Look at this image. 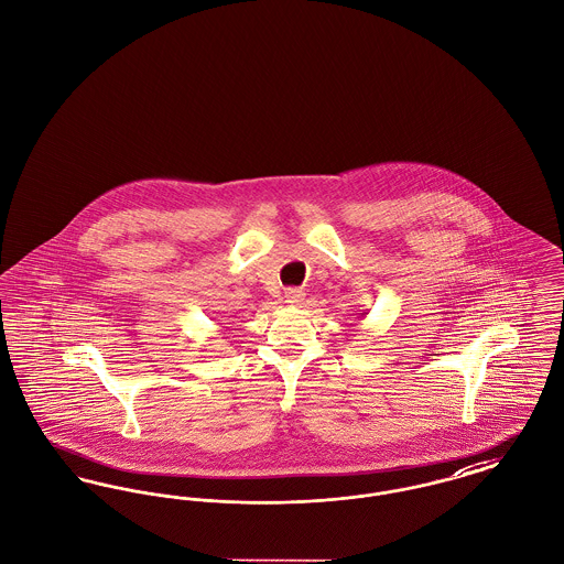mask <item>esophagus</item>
Returning a JSON list of instances; mask_svg holds the SVG:
<instances>
[{
	"instance_id": "obj_1",
	"label": "esophagus",
	"mask_w": 564,
	"mask_h": 564,
	"mask_svg": "<svg viewBox=\"0 0 564 564\" xmlns=\"http://www.w3.org/2000/svg\"><path fill=\"white\" fill-rule=\"evenodd\" d=\"M284 297H286V303H291V305H300L303 297H305V293H303L301 289H286Z\"/></svg>"
}]
</instances>
